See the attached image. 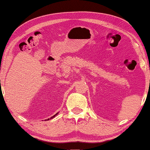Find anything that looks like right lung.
Here are the masks:
<instances>
[{"mask_svg":"<svg viewBox=\"0 0 150 150\" xmlns=\"http://www.w3.org/2000/svg\"><path fill=\"white\" fill-rule=\"evenodd\" d=\"M58 112H57V113H56V114H55V115H53V116H52V117H51V118H50V119H52V118H53V117H55V115H57V114H58ZM50 119H49H49H48L47 120H49Z\"/></svg>","mask_w":150,"mask_h":150,"instance_id":"add662e5","label":"right lung"}]
</instances>
